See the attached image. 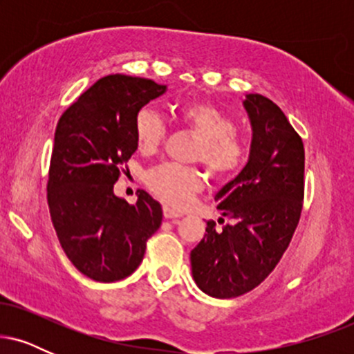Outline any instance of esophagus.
Returning a JSON list of instances; mask_svg holds the SVG:
<instances>
[{"instance_id":"obj_1","label":"esophagus","mask_w":354,"mask_h":354,"mask_svg":"<svg viewBox=\"0 0 354 354\" xmlns=\"http://www.w3.org/2000/svg\"><path fill=\"white\" fill-rule=\"evenodd\" d=\"M163 214L166 219H176V218H181L180 213H176V211H173L169 206H163Z\"/></svg>"}]
</instances>
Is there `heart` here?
<instances>
[{
	"mask_svg": "<svg viewBox=\"0 0 354 354\" xmlns=\"http://www.w3.org/2000/svg\"><path fill=\"white\" fill-rule=\"evenodd\" d=\"M176 120L183 128L200 138L193 153L194 161H201L211 176L218 180L234 176L246 163L248 146L236 135V123L228 113L209 101H188L176 109ZM136 146L141 153H153L166 136V124L156 109L145 106L133 121ZM146 186L154 196L173 208H183L196 191L203 178L193 166L161 163L145 174Z\"/></svg>",
	"mask_w": 354,
	"mask_h": 354,
	"instance_id": "obj_1",
	"label": "heart"
}]
</instances>
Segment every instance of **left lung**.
Wrapping results in <instances>:
<instances>
[{
    "instance_id": "8db88e82",
    "label": "left lung",
    "mask_w": 354,
    "mask_h": 354,
    "mask_svg": "<svg viewBox=\"0 0 354 354\" xmlns=\"http://www.w3.org/2000/svg\"><path fill=\"white\" fill-rule=\"evenodd\" d=\"M245 108L253 126L250 161L214 196L223 216L236 223L216 230L208 221L191 251L194 281L213 298H236L265 281L290 246L303 209L301 136L266 96L248 95Z\"/></svg>"
}]
</instances>
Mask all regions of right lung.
<instances>
[{
    "instance_id": "obj_1",
    "label": "right lung",
    "mask_w": 354,
    "mask_h": 354,
    "mask_svg": "<svg viewBox=\"0 0 354 354\" xmlns=\"http://www.w3.org/2000/svg\"><path fill=\"white\" fill-rule=\"evenodd\" d=\"M165 89L153 80L104 76L56 124L46 185L51 221L68 259L95 281L131 274L161 226L160 203L141 189L128 205L113 185L138 148L135 115Z\"/></svg>"
}]
</instances>
